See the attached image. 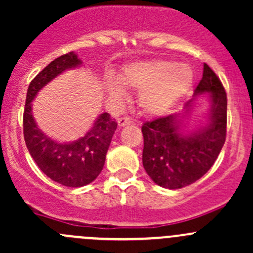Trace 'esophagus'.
<instances>
[{"label": "esophagus", "instance_id": "34e87169", "mask_svg": "<svg viewBox=\"0 0 253 253\" xmlns=\"http://www.w3.org/2000/svg\"><path fill=\"white\" fill-rule=\"evenodd\" d=\"M132 119H129V117H120L119 120H117V124H119L120 127H124V126H127V125L132 124Z\"/></svg>", "mask_w": 253, "mask_h": 253}]
</instances>
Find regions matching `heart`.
I'll use <instances>...</instances> for the list:
<instances>
[{
	"mask_svg": "<svg viewBox=\"0 0 253 253\" xmlns=\"http://www.w3.org/2000/svg\"><path fill=\"white\" fill-rule=\"evenodd\" d=\"M192 68L186 63L172 60H149L132 63L120 75L124 85L141 90L138 105L142 111L152 116L167 114L190 90L193 84ZM109 91L114 96H122L124 89L117 82H108Z\"/></svg>",
	"mask_w": 253,
	"mask_h": 253,
	"instance_id": "heart-1",
	"label": "heart"
}]
</instances>
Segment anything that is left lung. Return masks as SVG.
I'll list each match as a JSON object with an SVG mask.
<instances>
[{"label": "left lung", "instance_id": "1", "mask_svg": "<svg viewBox=\"0 0 253 253\" xmlns=\"http://www.w3.org/2000/svg\"><path fill=\"white\" fill-rule=\"evenodd\" d=\"M211 93V112L206 126L190 134L180 133L178 115L158 117L142 126V162L157 185L170 190L196 182L218 158L226 138V93L220 79L207 63L195 95ZM185 104L186 111L191 104Z\"/></svg>", "mask_w": 253, "mask_h": 253}]
</instances>
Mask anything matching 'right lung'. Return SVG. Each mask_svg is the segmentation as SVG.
<instances>
[{
  "mask_svg": "<svg viewBox=\"0 0 253 253\" xmlns=\"http://www.w3.org/2000/svg\"><path fill=\"white\" fill-rule=\"evenodd\" d=\"M75 52L60 56L30 82L23 114V133L30 155L42 172L67 187H82L95 180L103 170L111 138L117 128L116 120L104 112L82 138L58 143L38 128L32 114V101L38 91L63 71L78 67Z\"/></svg>",
  "mask_w": 253,
  "mask_h": 253,
  "instance_id": "obj_1",
  "label": "right lung"
}]
</instances>
